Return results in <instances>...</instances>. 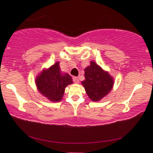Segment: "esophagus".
Instances as JSON below:
<instances>
[{
    "label": "esophagus",
    "instance_id": "esophagus-1",
    "mask_svg": "<svg viewBox=\"0 0 153 153\" xmlns=\"http://www.w3.org/2000/svg\"><path fill=\"white\" fill-rule=\"evenodd\" d=\"M73 81H74V82L75 83H79V78H78V77H76V76L73 77Z\"/></svg>",
    "mask_w": 153,
    "mask_h": 153
}]
</instances>
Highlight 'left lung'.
<instances>
[{
  "instance_id": "obj_1",
  "label": "left lung",
  "mask_w": 153,
  "mask_h": 153,
  "mask_svg": "<svg viewBox=\"0 0 153 153\" xmlns=\"http://www.w3.org/2000/svg\"><path fill=\"white\" fill-rule=\"evenodd\" d=\"M85 80L81 82L85 93L93 102H98L108 95L114 84V79L107 71L94 61L84 69Z\"/></svg>"
}]
</instances>
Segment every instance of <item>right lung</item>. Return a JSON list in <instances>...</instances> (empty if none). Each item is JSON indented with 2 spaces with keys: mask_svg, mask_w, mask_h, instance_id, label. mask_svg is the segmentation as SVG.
<instances>
[{
  "mask_svg": "<svg viewBox=\"0 0 153 153\" xmlns=\"http://www.w3.org/2000/svg\"><path fill=\"white\" fill-rule=\"evenodd\" d=\"M35 81L39 93L53 102L62 100L65 88L73 83L72 76L60 70L59 62L49 68H44Z\"/></svg>",
  "mask_w": 153,
  "mask_h": 153,
  "instance_id": "1",
  "label": "right lung"
}]
</instances>
